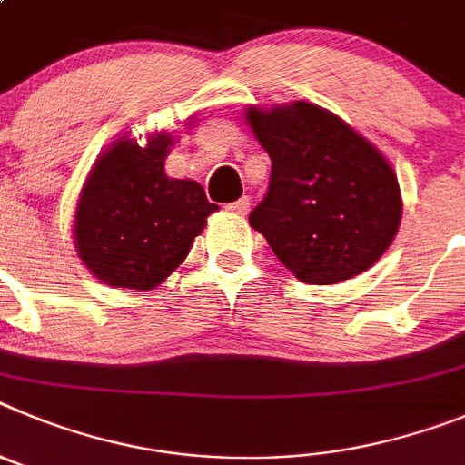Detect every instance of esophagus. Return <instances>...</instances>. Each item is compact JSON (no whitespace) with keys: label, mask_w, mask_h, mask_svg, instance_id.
Listing matches in <instances>:
<instances>
[{"label":"esophagus","mask_w":465,"mask_h":465,"mask_svg":"<svg viewBox=\"0 0 465 465\" xmlns=\"http://www.w3.org/2000/svg\"><path fill=\"white\" fill-rule=\"evenodd\" d=\"M229 211L236 213V215H248V213H250V196H241L238 202L229 203Z\"/></svg>","instance_id":"1"}]
</instances>
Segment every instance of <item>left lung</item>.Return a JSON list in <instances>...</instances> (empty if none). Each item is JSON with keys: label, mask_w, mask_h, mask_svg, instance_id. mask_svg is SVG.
<instances>
[{"label": "left lung", "mask_w": 465, "mask_h": 465, "mask_svg": "<svg viewBox=\"0 0 465 465\" xmlns=\"http://www.w3.org/2000/svg\"><path fill=\"white\" fill-rule=\"evenodd\" d=\"M271 157V183L250 213L275 257L308 284L363 273L387 252L403 199L394 166L336 113L311 102L248 106Z\"/></svg>", "instance_id": "left-lung-1"}]
</instances>
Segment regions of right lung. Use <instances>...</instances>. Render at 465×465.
<instances>
[{"mask_svg": "<svg viewBox=\"0 0 465 465\" xmlns=\"http://www.w3.org/2000/svg\"><path fill=\"white\" fill-rule=\"evenodd\" d=\"M173 143L169 132L150 134L143 145L129 132L120 134L83 183L74 245L87 271L108 287L154 290L185 262L217 211L199 183L166 175Z\"/></svg>", "mask_w": 465, "mask_h": 465, "instance_id": "add662e5", "label": "right lung"}]
</instances>
